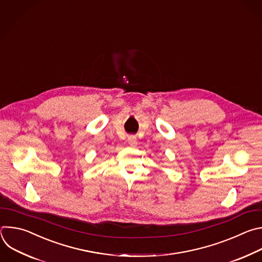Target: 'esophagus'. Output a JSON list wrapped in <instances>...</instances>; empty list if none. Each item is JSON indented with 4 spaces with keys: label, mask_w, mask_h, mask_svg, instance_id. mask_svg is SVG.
<instances>
[{
    "label": "esophagus",
    "mask_w": 262,
    "mask_h": 262,
    "mask_svg": "<svg viewBox=\"0 0 262 262\" xmlns=\"http://www.w3.org/2000/svg\"><path fill=\"white\" fill-rule=\"evenodd\" d=\"M128 142L131 146H135L136 143H137V139H136L135 136H129L128 137Z\"/></svg>",
    "instance_id": "obj_1"
}]
</instances>
